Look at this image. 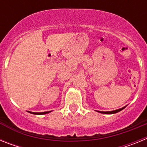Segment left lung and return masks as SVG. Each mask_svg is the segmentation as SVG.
<instances>
[{"label": "left lung", "mask_w": 147, "mask_h": 147, "mask_svg": "<svg viewBox=\"0 0 147 147\" xmlns=\"http://www.w3.org/2000/svg\"><path fill=\"white\" fill-rule=\"evenodd\" d=\"M125 108V107H122V108L119 109V110H113V111H107V112H104V111H98V113H104V114H113V113H116L119 112L121 110H122L123 109Z\"/></svg>", "instance_id": "8db88e82"}]
</instances>
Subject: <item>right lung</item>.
I'll list each match as a JSON object with an SVG mask.
<instances>
[{
	"label": "right lung",
	"instance_id": "add662e5",
	"mask_svg": "<svg viewBox=\"0 0 147 147\" xmlns=\"http://www.w3.org/2000/svg\"><path fill=\"white\" fill-rule=\"evenodd\" d=\"M28 112L30 113L35 114V115H43V114L49 113H50L51 111H47V112H42V113H34V112H30V111H28Z\"/></svg>",
	"mask_w": 147,
	"mask_h": 147
}]
</instances>
